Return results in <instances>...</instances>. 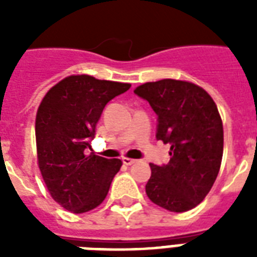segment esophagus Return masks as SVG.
<instances>
[{
    "mask_svg": "<svg viewBox=\"0 0 257 257\" xmlns=\"http://www.w3.org/2000/svg\"><path fill=\"white\" fill-rule=\"evenodd\" d=\"M122 163H124L125 165H132L135 164V163H137V160H135V159H129V157H124V159H122Z\"/></svg>",
    "mask_w": 257,
    "mask_h": 257,
    "instance_id": "obj_1",
    "label": "esophagus"
}]
</instances>
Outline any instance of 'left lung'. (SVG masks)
I'll return each instance as SVG.
<instances>
[{
  "mask_svg": "<svg viewBox=\"0 0 257 257\" xmlns=\"http://www.w3.org/2000/svg\"><path fill=\"white\" fill-rule=\"evenodd\" d=\"M159 116L157 140L171 145L167 165H151L145 185L149 200L171 212L189 211L209 193L224 148L223 121L205 89L164 78L135 89Z\"/></svg>",
  "mask_w": 257,
  "mask_h": 257,
  "instance_id": "1",
  "label": "left lung"
}]
</instances>
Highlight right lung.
Wrapping results in <instances>:
<instances>
[{
	"instance_id": "add662e5",
	"label": "right lung",
	"mask_w": 257,
	"mask_h": 257,
	"mask_svg": "<svg viewBox=\"0 0 257 257\" xmlns=\"http://www.w3.org/2000/svg\"><path fill=\"white\" fill-rule=\"evenodd\" d=\"M131 84L68 76L46 92L36 114L37 163L52 199L64 209L85 213L98 207L120 171V159L85 155L105 105Z\"/></svg>"
}]
</instances>
